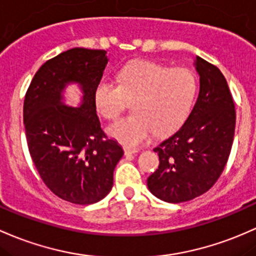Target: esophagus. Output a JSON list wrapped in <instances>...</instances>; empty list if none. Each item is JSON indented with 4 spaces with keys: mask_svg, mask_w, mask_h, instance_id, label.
<instances>
[{
    "mask_svg": "<svg viewBox=\"0 0 256 256\" xmlns=\"http://www.w3.org/2000/svg\"><path fill=\"white\" fill-rule=\"evenodd\" d=\"M124 152H125V156H132L134 154L137 153L136 150H131V148H128V147L124 148Z\"/></svg>",
    "mask_w": 256,
    "mask_h": 256,
    "instance_id": "esophagus-1",
    "label": "esophagus"
}]
</instances>
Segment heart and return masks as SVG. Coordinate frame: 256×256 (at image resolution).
Returning a JSON list of instances; mask_svg holds the SVG:
<instances>
[{"label": "heart", "mask_w": 256, "mask_h": 256, "mask_svg": "<svg viewBox=\"0 0 256 256\" xmlns=\"http://www.w3.org/2000/svg\"><path fill=\"white\" fill-rule=\"evenodd\" d=\"M196 78L187 68H168L136 60L120 70L119 85L100 80L94 88L97 112L114 120L132 102V115L108 128V134L128 148L143 144L156 132L165 136L187 119L196 94Z\"/></svg>", "instance_id": "1"}]
</instances>
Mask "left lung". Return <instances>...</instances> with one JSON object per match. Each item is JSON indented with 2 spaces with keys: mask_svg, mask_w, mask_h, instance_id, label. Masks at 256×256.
Wrapping results in <instances>:
<instances>
[{
  "mask_svg": "<svg viewBox=\"0 0 256 256\" xmlns=\"http://www.w3.org/2000/svg\"><path fill=\"white\" fill-rule=\"evenodd\" d=\"M199 94L190 116L172 136L154 148L159 166L148 188L168 203L202 196L220 178L231 153L236 110L228 85L218 66L196 56Z\"/></svg>",
  "mask_w": 256,
  "mask_h": 256,
  "instance_id": "obj_1",
  "label": "left lung"
}]
</instances>
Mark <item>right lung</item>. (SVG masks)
<instances>
[{"label": "right lung", "instance_id": "obj_1", "mask_svg": "<svg viewBox=\"0 0 256 256\" xmlns=\"http://www.w3.org/2000/svg\"><path fill=\"white\" fill-rule=\"evenodd\" d=\"M108 58L104 50L81 47L47 60L36 72L24 100L23 118L34 165L47 187L80 206L100 202L113 187V172L124 156L106 137L96 114L94 88ZM78 83L80 107L64 104L66 84Z\"/></svg>", "mask_w": 256, "mask_h": 256}]
</instances>
